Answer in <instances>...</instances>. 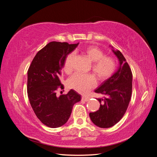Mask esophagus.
<instances>
[{"instance_id": "esophagus-1", "label": "esophagus", "mask_w": 157, "mask_h": 157, "mask_svg": "<svg viewBox=\"0 0 157 157\" xmlns=\"http://www.w3.org/2000/svg\"><path fill=\"white\" fill-rule=\"evenodd\" d=\"M81 100H82V101H88L89 100V99H88V98L84 97V96H82Z\"/></svg>"}]
</instances>
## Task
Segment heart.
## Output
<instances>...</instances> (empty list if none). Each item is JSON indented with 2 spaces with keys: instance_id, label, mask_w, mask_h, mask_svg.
<instances>
[{
  "instance_id": "heart-1",
  "label": "heart",
  "mask_w": 157,
  "mask_h": 157,
  "mask_svg": "<svg viewBox=\"0 0 157 157\" xmlns=\"http://www.w3.org/2000/svg\"><path fill=\"white\" fill-rule=\"evenodd\" d=\"M84 54L92 61V71L96 78L102 81L109 78L115 73L117 69V61L112 56H104L102 50L94 46H89L84 49ZM75 53L69 54L64 61L63 70L69 74L73 69ZM96 84V80L91 74L77 73L73 75L68 80L69 87L76 91L84 94Z\"/></svg>"
}]
</instances>
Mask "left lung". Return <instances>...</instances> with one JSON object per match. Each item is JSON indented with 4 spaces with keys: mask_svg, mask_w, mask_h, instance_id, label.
<instances>
[{
    "mask_svg": "<svg viewBox=\"0 0 157 157\" xmlns=\"http://www.w3.org/2000/svg\"><path fill=\"white\" fill-rule=\"evenodd\" d=\"M120 61L118 71L102 83L95 92L102 94L98 98L99 110L90 113V119L98 127L110 128L121 121L129 105L132 92V73L129 65L119 50L114 51Z\"/></svg>",
    "mask_w": 157,
    "mask_h": 157,
    "instance_id": "obj_1",
    "label": "left lung"
}]
</instances>
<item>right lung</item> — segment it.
<instances>
[{"label": "right lung", "mask_w": 157, "mask_h": 157, "mask_svg": "<svg viewBox=\"0 0 157 157\" xmlns=\"http://www.w3.org/2000/svg\"><path fill=\"white\" fill-rule=\"evenodd\" d=\"M78 44L50 42L37 52L27 71V95L33 110L44 125L58 128L69 120L74 104L81 96L71 90L58 96L56 91L63 89L59 77L67 56Z\"/></svg>", "instance_id": "1"}]
</instances>
